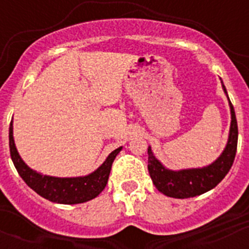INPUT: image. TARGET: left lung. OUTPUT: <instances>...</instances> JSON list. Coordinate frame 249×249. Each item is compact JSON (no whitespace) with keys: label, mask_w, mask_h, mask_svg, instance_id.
<instances>
[{"label":"left lung","mask_w":249,"mask_h":249,"mask_svg":"<svg viewBox=\"0 0 249 249\" xmlns=\"http://www.w3.org/2000/svg\"><path fill=\"white\" fill-rule=\"evenodd\" d=\"M223 89L227 93L224 86ZM230 107L232 121H231L228 143L218 160L210 166L203 168L169 171L162 166V163L152 153L151 147H148V172L153 184L160 193L173 198H190L208 192L226 177L236 157L237 142H238V126H237L234 108L231 101Z\"/></svg>","instance_id":"left-lung-1"}]
</instances>
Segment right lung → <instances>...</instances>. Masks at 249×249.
<instances>
[{"instance_id":"1","label":"right lung","mask_w":249,"mask_h":249,"mask_svg":"<svg viewBox=\"0 0 249 249\" xmlns=\"http://www.w3.org/2000/svg\"><path fill=\"white\" fill-rule=\"evenodd\" d=\"M8 138H10V153L12 162L26 184L43 198L62 204L83 203L96 198L105 190L108 181L112 163L116 156L122 149V147L114 149L103 162L102 166L98 167L91 175L76 178H58L37 173L21 160L13 141L12 122L10 123Z\"/></svg>"}]
</instances>
